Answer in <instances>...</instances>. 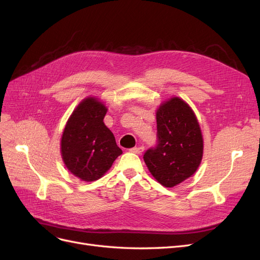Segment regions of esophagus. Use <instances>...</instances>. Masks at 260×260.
<instances>
[{"label":"esophagus","mask_w":260,"mask_h":260,"mask_svg":"<svg viewBox=\"0 0 260 260\" xmlns=\"http://www.w3.org/2000/svg\"><path fill=\"white\" fill-rule=\"evenodd\" d=\"M130 151L132 153H136V154H142L143 151H144V146H138V147H133L131 148Z\"/></svg>","instance_id":"34e87169"}]
</instances>
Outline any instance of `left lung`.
<instances>
[{
	"label": "left lung",
	"mask_w": 260,
	"mask_h": 260,
	"mask_svg": "<svg viewBox=\"0 0 260 260\" xmlns=\"http://www.w3.org/2000/svg\"><path fill=\"white\" fill-rule=\"evenodd\" d=\"M157 144L143 158L149 172L166 187L190 178L203 157V137L192 108L183 100L172 98L156 113Z\"/></svg>",
	"instance_id": "1"
}]
</instances>
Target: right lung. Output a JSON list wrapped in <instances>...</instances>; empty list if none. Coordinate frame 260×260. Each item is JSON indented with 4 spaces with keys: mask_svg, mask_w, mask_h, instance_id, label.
Listing matches in <instances>:
<instances>
[{
    "mask_svg": "<svg viewBox=\"0 0 260 260\" xmlns=\"http://www.w3.org/2000/svg\"><path fill=\"white\" fill-rule=\"evenodd\" d=\"M107 108L95 98H86L69 117L60 141V152L67 169L91 182L103 177L118 156L113 132L103 119Z\"/></svg>",
    "mask_w": 260,
    "mask_h": 260,
    "instance_id": "right-lung-1",
    "label": "right lung"
}]
</instances>
